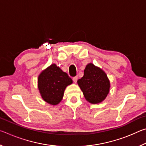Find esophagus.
<instances>
[{"label": "esophagus", "mask_w": 146, "mask_h": 146, "mask_svg": "<svg viewBox=\"0 0 146 146\" xmlns=\"http://www.w3.org/2000/svg\"><path fill=\"white\" fill-rule=\"evenodd\" d=\"M77 80H78V76H75V77L73 78V82H75V83H76V82H77Z\"/></svg>", "instance_id": "esophagus-1"}]
</instances>
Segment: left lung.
Listing matches in <instances>:
<instances>
[{"mask_svg":"<svg viewBox=\"0 0 146 146\" xmlns=\"http://www.w3.org/2000/svg\"><path fill=\"white\" fill-rule=\"evenodd\" d=\"M77 83L86 100L93 104L102 102L110 92V82L107 75L92 63L86 66L84 76Z\"/></svg>","mask_w":146,"mask_h":146,"instance_id":"8db88e82","label":"left lung"}]
</instances>
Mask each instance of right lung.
Returning <instances> with one entry per match:
<instances>
[{
	"instance_id": "1",
	"label": "right lung",
	"mask_w": 146,
	"mask_h": 146,
	"mask_svg": "<svg viewBox=\"0 0 146 146\" xmlns=\"http://www.w3.org/2000/svg\"><path fill=\"white\" fill-rule=\"evenodd\" d=\"M73 80L66 73L51 64L42 71L38 78V88L42 98L51 105H56L62 99L64 92Z\"/></svg>"
}]
</instances>
